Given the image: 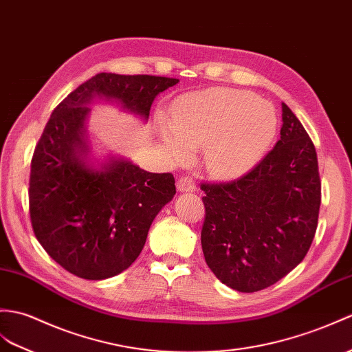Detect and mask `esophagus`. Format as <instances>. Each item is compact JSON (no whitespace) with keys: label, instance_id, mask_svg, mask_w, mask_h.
I'll use <instances>...</instances> for the list:
<instances>
[{"label":"esophagus","instance_id":"obj_1","mask_svg":"<svg viewBox=\"0 0 352 352\" xmlns=\"http://www.w3.org/2000/svg\"><path fill=\"white\" fill-rule=\"evenodd\" d=\"M195 182L190 177H179L177 179V189L179 192H193L195 190Z\"/></svg>","mask_w":352,"mask_h":352}]
</instances>
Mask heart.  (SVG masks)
<instances>
[{"mask_svg":"<svg viewBox=\"0 0 352 352\" xmlns=\"http://www.w3.org/2000/svg\"><path fill=\"white\" fill-rule=\"evenodd\" d=\"M277 129L274 108L250 91L216 88L179 99L173 126L163 139L175 160L204 150V166L219 178L249 170L272 145Z\"/></svg>","mask_w":352,"mask_h":352,"instance_id":"b5f03b06","label":"heart"}]
</instances>
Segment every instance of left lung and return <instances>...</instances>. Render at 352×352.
I'll return each mask as SVG.
<instances>
[{
	"label": "left lung",
	"instance_id": "left-lung-1",
	"mask_svg": "<svg viewBox=\"0 0 352 352\" xmlns=\"http://www.w3.org/2000/svg\"><path fill=\"white\" fill-rule=\"evenodd\" d=\"M280 139L249 173L225 183H202L201 231L206 263L235 291L272 287L310 248L321 206L312 139L282 103Z\"/></svg>",
	"mask_w": 352,
	"mask_h": 352
}]
</instances>
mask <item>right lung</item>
Listing matches in <instances>:
<instances>
[{
    "label": "right lung",
    "instance_id": "obj_1",
    "mask_svg": "<svg viewBox=\"0 0 352 352\" xmlns=\"http://www.w3.org/2000/svg\"><path fill=\"white\" fill-rule=\"evenodd\" d=\"M174 78L99 73L54 109L31 159L30 217L55 263L87 280L117 276L135 263L154 217L175 195L173 174L146 173L130 160H88L85 120L94 97L148 118Z\"/></svg>",
    "mask_w": 352,
    "mask_h": 352
}]
</instances>
